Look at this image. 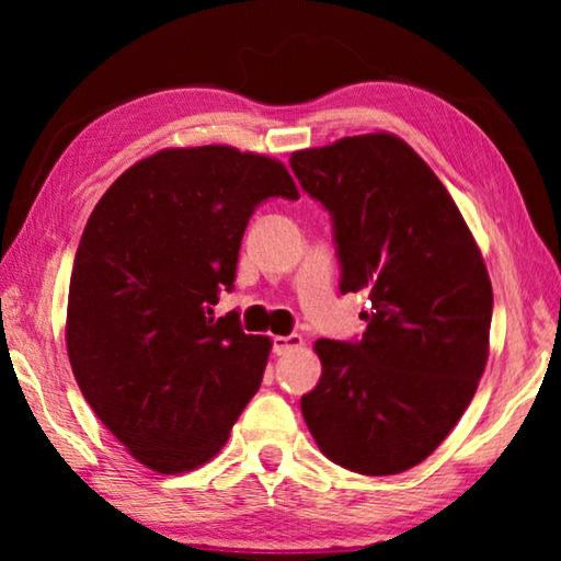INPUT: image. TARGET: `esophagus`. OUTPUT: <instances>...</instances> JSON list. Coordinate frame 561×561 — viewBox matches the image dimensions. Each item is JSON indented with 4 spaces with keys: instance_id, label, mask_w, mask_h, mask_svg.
Here are the masks:
<instances>
[{
    "instance_id": "esophagus-1",
    "label": "esophagus",
    "mask_w": 561,
    "mask_h": 561,
    "mask_svg": "<svg viewBox=\"0 0 561 561\" xmlns=\"http://www.w3.org/2000/svg\"><path fill=\"white\" fill-rule=\"evenodd\" d=\"M301 344H304V339H301L299 334H289V336H274V339H272V354L284 356V354H289V351L299 348Z\"/></svg>"
}]
</instances>
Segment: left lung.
<instances>
[{
    "instance_id": "1",
    "label": "left lung",
    "mask_w": 561,
    "mask_h": 561,
    "mask_svg": "<svg viewBox=\"0 0 561 561\" xmlns=\"http://www.w3.org/2000/svg\"><path fill=\"white\" fill-rule=\"evenodd\" d=\"M289 165L334 227L341 294L368 291L356 341L319 339L301 413L329 460L360 474L423 462L488 364L492 284L448 190L388 133L297 150Z\"/></svg>"
}]
</instances>
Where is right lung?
Returning <instances> with one entry per match:
<instances>
[{
	"mask_svg": "<svg viewBox=\"0 0 561 561\" xmlns=\"http://www.w3.org/2000/svg\"><path fill=\"white\" fill-rule=\"evenodd\" d=\"M270 197H299L279 160L168 148L128 168L89 217L66 348L93 413L150 470L210 460L260 391L270 339L213 307L234 289L244 227Z\"/></svg>",
	"mask_w": 561,
	"mask_h": 561,
	"instance_id": "obj_1",
	"label": "right lung"
}]
</instances>
